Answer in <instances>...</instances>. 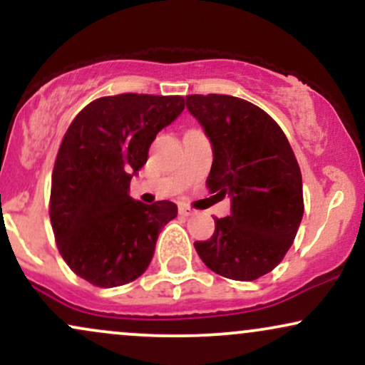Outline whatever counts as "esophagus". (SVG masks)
I'll list each match as a JSON object with an SVG mask.
<instances>
[{
    "label": "esophagus",
    "instance_id": "34e87169",
    "mask_svg": "<svg viewBox=\"0 0 365 365\" xmlns=\"http://www.w3.org/2000/svg\"><path fill=\"white\" fill-rule=\"evenodd\" d=\"M178 212H180V215H182V216H192V215H195L194 209L185 206V204H180V206H178Z\"/></svg>",
    "mask_w": 365,
    "mask_h": 365
}]
</instances>
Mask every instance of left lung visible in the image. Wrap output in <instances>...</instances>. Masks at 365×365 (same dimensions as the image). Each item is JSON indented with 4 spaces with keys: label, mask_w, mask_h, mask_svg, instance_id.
Returning <instances> with one entry per match:
<instances>
[{
    "label": "left lung",
    "mask_w": 365,
    "mask_h": 365,
    "mask_svg": "<svg viewBox=\"0 0 365 365\" xmlns=\"http://www.w3.org/2000/svg\"><path fill=\"white\" fill-rule=\"evenodd\" d=\"M212 144L211 194L232 197V212L194 247L211 271L254 282L288 252L304 216L302 173L279 125L255 104L225 94L183 99Z\"/></svg>",
    "instance_id": "left-lung-1"
}]
</instances>
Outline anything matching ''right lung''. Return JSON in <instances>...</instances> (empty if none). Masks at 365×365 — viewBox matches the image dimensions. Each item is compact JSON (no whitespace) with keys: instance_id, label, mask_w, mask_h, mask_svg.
<instances>
[{"instance_id":"obj_1","label":"right lung","mask_w":365,"mask_h":365,"mask_svg":"<svg viewBox=\"0 0 365 365\" xmlns=\"http://www.w3.org/2000/svg\"><path fill=\"white\" fill-rule=\"evenodd\" d=\"M182 96H106L87 104L63 137L51 178L49 217L58 250L75 274L99 288L148 269L159 232L177 217L170 200L128 195L159 130L183 111Z\"/></svg>"}]
</instances>
